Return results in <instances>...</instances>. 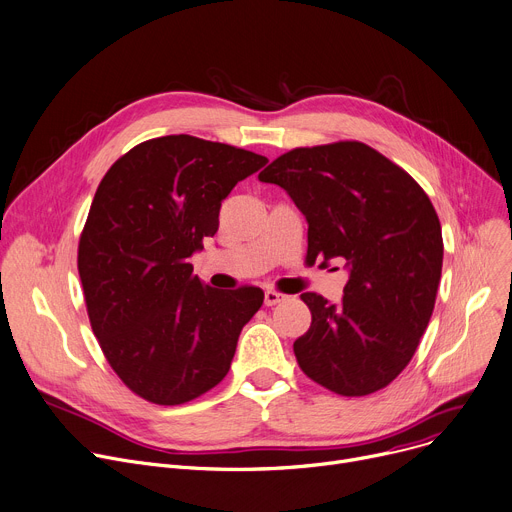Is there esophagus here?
I'll use <instances>...</instances> for the list:
<instances>
[{"label": "esophagus", "mask_w": 512, "mask_h": 512, "mask_svg": "<svg viewBox=\"0 0 512 512\" xmlns=\"http://www.w3.org/2000/svg\"><path fill=\"white\" fill-rule=\"evenodd\" d=\"M282 300H284V294H280V292H276V290H267L265 296H263L265 306H274V304H278V302H282Z\"/></svg>", "instance_id": "esophagus-1"}]
</instances>
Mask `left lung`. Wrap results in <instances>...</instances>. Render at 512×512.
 Here are the masks:
<instances>
[{
    "label": "left lung",
    "instance_id": "8db88e82",
    "mask_svg": "<svg viewBox=\"0 0 512 512\" xmlns=\"http://www.w3.org/2000/svg\"><path fill=\"white\" fill-rule=\"evenodd\" d=\"M288 191L309 222L306 263L346 259L337 304L300 298L311 327L294 342L298 366L321 387L362 397L410 364L434 311L442 232L426 191L362 142L294 148L259 173Z\"/></svg>",
    "mask_w": 512,
    "mask_h": 512
}]
</instances>
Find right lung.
<instances>
[{"mask_svg": "<svg viewBox=\"0 0 512 512\" xmlns=\"http://www.w3.org/2000/svg\"><path fill=\"white\" fill-rule=\"evenodd\" d=\"M265 156L193 135H164L123 154L102 177L80 234L86 311L117 377L158 405L214 389L263 290H214L189 257L218 232L222 199Z\"/></svg>", "mask_w": 512, "mask_h": 512, "instance_id": "1", "label": "right lung"}]
</instances>
